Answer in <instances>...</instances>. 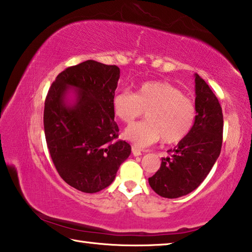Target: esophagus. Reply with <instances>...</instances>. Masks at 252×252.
Segmentation results:
<instances>
[{"label":"esophagus","instance_id":"1","mask_svg":"<svg viewBox=\"0 0 252 252\" xmlns=\"http://www.w3.org/2000/svg\"><path fill=\"white\" fill-rule=\"evenodd\" d=\"M132 153H133L134 157H139V156L142 155V151L140 150V149H138V148L132 147Z\"/></svg>","mask_w":252,"mask_h":252}]
</instances>
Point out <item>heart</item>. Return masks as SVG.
Returning <instances> with one entry per match:
<instances>
[{
    "mask_svg": "<svg viewBox=\"0 0 252 252\" xmlns=\"http://www.w3.org/2000/svg\"><path fill=\"white\" fill-rule=\"evenodd\" d=\"M112 110L126 125L146 111V121L130 126L125 131V138L140 148L156 143L161 138L168 144L180 142L190 133L195 120L193 102L167 82H147L140 85L135 93H116Z\"/></svg>",
    "mask_w": 252,
    "mask_h": 252,
    "instance_id": "1",
    "label": "heart"
}]
</instances>
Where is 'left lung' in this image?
Returning a JSON list of instances; mask_svg holds the SVG:
<instances>
[{
    "label": "left lung",
    "mask_w": 252,
    "mask_h": 252,
    "mask_svg": "<svg viewBox=\"0 0 252 252\" xmlns=\"http://www.w3.org/2000/svg\"><path fill=\"white\" fill-rule=\"evenodd\" d=\"M197 116L190 133L162 158L161 167L149 185L163 198L192 192L210 172L222 146L223 116L218 99L206 81L194 74Z\"/></svg>",
    "instance_id": "1"
}]
</instances>
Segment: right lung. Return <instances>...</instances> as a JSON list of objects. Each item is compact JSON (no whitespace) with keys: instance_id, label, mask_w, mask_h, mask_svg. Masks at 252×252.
Returning a JSON list of instances; mask_svg holds the SVG:
<instances>
[{"instance_id":"add662e5","label":"right lung","mask_w":252,"mask_h":252,"mask_svg":"<svg viewBox=\"0 0 252 252\" xmlns=\"http://www.w3.org/2000/svg\"><path fill=\"white\" fill-rule=\"evenodd\" d=\"M120 78L117 65L88 60L62 71L44 103V133L54 167L67 185L94 193L113 182L131 146L119 136L112 99ZM69 92L75 94L67 102Z\"/></svg>"}]
</instances>
